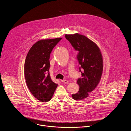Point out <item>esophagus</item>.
Instances as JSON below:
<instances>
[{
  "instance_id": "34e87169",
  "label": "esophagus",
  "mask_w": 131,
  "mask_h": 131,
  "mask_svg": "<svg viewBox=\"0 0 131 131\" xmlns=\"http://www.w3.org/2000/svg\"><path fill=\"white\" fill-rule=\"evenodd\" d=\"M61 81H62V82H63L64 83H68V81L66 80H62Z\"/></svg>"
}]
</instances>
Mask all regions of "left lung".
Masks as SVG:
<instances>
[{
	"label": "left lung",
	"mask_w": 131,
	"mask_h": 131,
	"mask_svg": "<svg viewBox=\"0 0 131 131\" xmlns=\"http://www.w3.org/2000/svg\"><path fill=\"white\" fill-rule=\"evenodd\" d=\"M65 38L76 50L79 51L77 59L82 78L77 81L79 90L72 94L73 99L82 100L88 97L90 93L99 84L103 73L102 54L97 45L84 35L76 33L65 35Z\"/></svg>",
	"instance_id": "obj_1"
}]
</instances>
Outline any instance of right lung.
<instances>
[{"mask_svg": "<svg viewBox=\"0 0 131 131\" xmlns=\"http://www.w3.org/2000/svg\"><path fill=\"white\" fill-rule=\"evenodd\" d=\"M62 38L42 39L36 42L28 51L24 64L27 85L32 95L42 102L51 100L58 86L50 75V55Z\"/></svg>", "mask_w": 131, "mask_h": 131, "instance_id": "obj_1", "label": "right lung"}]
</instances>
